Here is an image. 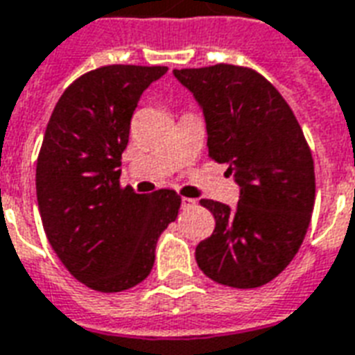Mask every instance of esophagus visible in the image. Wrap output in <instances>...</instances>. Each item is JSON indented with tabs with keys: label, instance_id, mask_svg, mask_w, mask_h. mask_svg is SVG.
<instances>
[{
	"label": "esophagus",
	"instance_id": "1",
	"mask_svg": "<svg viewBox=\"0 0 355 355\" xmlns=\"http://www.w3.org/2000/svg\"><path fill=\"white\" fill-rule=\"evenodd\" d=\"M195 206H196L195 198H187V196H183V198H181V208H183V209L195 208Z\"/></svg>",
	"mask_w": 355,
	"mask_h": 355
}]
</instances>
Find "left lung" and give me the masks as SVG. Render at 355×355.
Here are the masks:
<instances>
[{"mask_svg":"<svg viewBox=\"0 0 355 355\" xmlns=\"http://www.w3.org/2000/svg\"><path fill=\"white\" fill-rule=\"evenodd\" d=\"M174 77L202 110L209 157L227 162L240 187L236 208L200 200L216 229L196 245V263L223 286L268 284L299 252L314 209V160L301 126L250 68L217 64L174 69Z\"/></svg>","mask_w":355,"mask_h":355,"instance_id":"1","label":"left lung"}]
</instances>
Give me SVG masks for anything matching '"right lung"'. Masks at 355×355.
<instances>
[{"label": "right lung", "instance_id": "right-lung-1", "mask_svg": "<svg viewBox=\"0 0 355 355\" xmlns=\"http://www.w3.org/2000/svg\"><path fill=\"white\" fill-rule=\"evenodd\" d=\"M166 66H103L64 90L46 124L35 189L43 229L69 274L90 289L138 286L157 240L175 221L181 196L121 187V157L144 90Z\"/></svg>", "mask_w": 355, "mask_h": 355}]
</instances>
